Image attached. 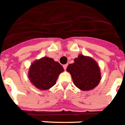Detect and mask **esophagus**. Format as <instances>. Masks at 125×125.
Segmentation results:
<instances>
[{"label": "esophagus", "instance_id": "1", "mask_svg": "<svg viewBox=\"0 0 125 125\" xmlns=\"http://www.w3.org/2000/svg\"><path fill=\"white\" fill-rule=\"evenodd\" d=\"M67 64H64L63 65V68H64V70H66V69H67Z\"/></svg>", "mask_w": 125, "mask_h": 125}]
</instances>
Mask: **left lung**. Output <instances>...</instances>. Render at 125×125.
Returning a JSON list of instances; mask_svg holds the SVG:
<instances>
[{
	"instance_id": "obj_1",
	"label": "left lung",
	"mask_w": 125,
	"mask_h": 125,
	"mask_svg": "<svg viewBox=\"0 0 125 125\" xmlns=\"http://www.w3.org/2000/svg\"><path fill=\"white\" fill-rule=\"evenodd\" d=\"M67 71L71 74L75 86L84 91L93 90L101 80L100 67L96 61L90 56L79 54L69 64Z\"/></svg>"
}]
</instances>
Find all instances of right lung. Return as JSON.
<instances>
[{
    "label": "right lung",
    "mask_w": 125,
    "mask_h": 125,
    "mask_svg": "<svg viewBox=\"0 0 125 125\" xmlns=\"http://www.w3.org/2000/svg\"><path fill=\"white\" fill-rule=\"evenodd\" d=\"M63 71L64 69L61 64L52 58L44 56L32 63L28 76L37 88L46 90L56 84L58 75Z\"/></svg>",
    "instance_id": "right-lung-1"
}]
</instances>
